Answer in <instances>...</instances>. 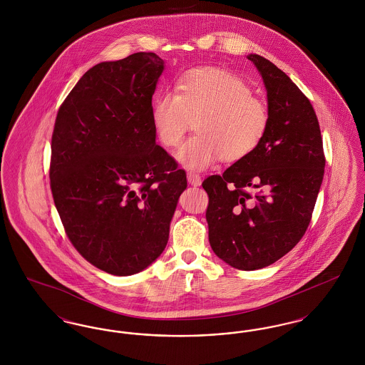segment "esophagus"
<instances>
[{
  "label": "esophagus",
  "mask_w": 365,
  "mask_h": 365,
  "mask_svg": "<svg viewBox=\"0 0 365 365\" xmlns=\"http://www.w3.org/2000/svg\"><path fill=\"white\" fill-rule=\"evenodd\" d=\"M187 180H189V183H190L191 186H201V176L198 174L189 173V174H187Z\"/></svg>",
  "instance_id": "esophagus-1"
}]
</instances>
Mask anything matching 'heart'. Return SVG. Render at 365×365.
<instances>
[{
    "label": "heart",
    "mask_w": 365,
    "mask_h": 365,
    "mask_svg": "<svg viewBox=\"0 0 365 365\" xmlns=\"http://www.w3.org/2000/svg\"><path fill=\"white\" fill-rule=\"evenodd\" d=\"M152 119L157 138L167 148L176 146L194 120L197 134L182 143L176 160L202 171L220 158L234 163L253 153L268 130L269 112L240 76L204 67L186 72L175 94H161Z\"/></svg>",
    "instance_id": "b5f03b06"
}]
</instances>
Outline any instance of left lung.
I'll return each instance as SVG.
<instances>
[{
	"mask_svg": "<svg viewBox=\"0 0 365 365\" xmlns=\"http://www.w3.org/2000/svg\"><path fill=\"white\" fill-rule=\"evenodd\" d=\"M247 58L267 90L268 130L253 153L207 178L202 187L212 250L237 269L255 271L278 261L304 237L326 160L311 101L269 60ZM249 188L259 192L252 196Z\"/></svg>",
	"mask_w": 365,
	"mask_h": 365,
	"instance_id": "left-lung-1",
	"label": "left lung"
}]
</instances>
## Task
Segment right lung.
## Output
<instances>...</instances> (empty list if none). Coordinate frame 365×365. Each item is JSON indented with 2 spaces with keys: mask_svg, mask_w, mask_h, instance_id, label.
<instances>
[{
  "mask_svg": "<svg viewBox=\"0 0 365 365\" xmlns=\"http://www.w3.org/2000/svg\"><path fill=\"white\" fill-rule=\"evenodd\" d=\"M164 60L134 53L79 79L52 135L51 189L75 249L108 274L148 268L168 242L186 173L156 145L152 97Z\"/></svg>",
  "mask_w": 365,
  "mask_h": 365,
  "instance_id": "right-lung-1",
  "label": "right lung"
}]
</instances>
